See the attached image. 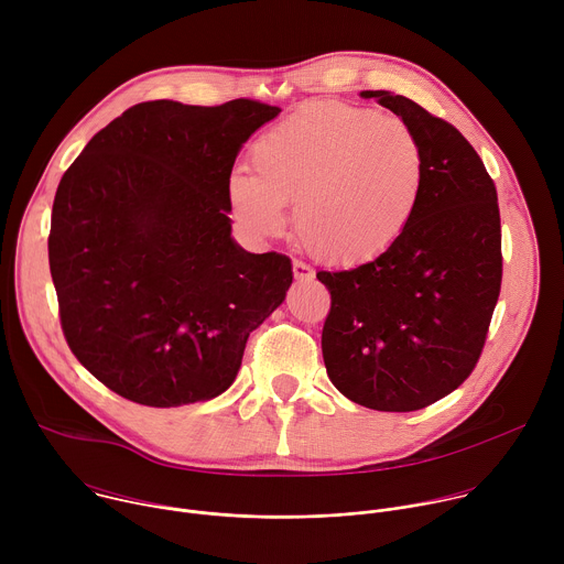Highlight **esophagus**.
I'll use <instances>...</instances> for the list:
<instances>
[{
	"mask_svg": "<svg viewBox=\"0 0 564 564\" xmlns=\"http://www.w3.org/2000/svg\"><path fill=\"white\" fill-rule=\"evenodd\" d=\"M292 270H294V279H296L299 283H303V281H312V279H314L312 268H310V265H305L303 261H294V263H292Z\"/></svg>",
	"mask_w": 564,
	"mask_h": 564,
	"instance_id": "1",
	"label": "esophagus"
}]
</instances>
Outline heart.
<instances>
[{
    "label": "heart",
    "instance_id": "b5f03b06",
    "mask_svg": "<svg viewBox=\"0 0 564 564\" xmlns=\"http://www.w3.org/2000/svg\"><path fill=\"white\" fill-rule=\"evenodd\" d=\"M254 172L229 181L234 212L252 231L276 236L285 205L303 246L337 265L377 259L404 236L426 187V153L399 116L344 102H312L268 129L252 149Z\"/></svg>",
    "mask_w": 564,
    "mask_h": 564
}]
</instances>
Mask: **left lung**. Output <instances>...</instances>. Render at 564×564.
Instances as JSON below:
<instances>
[{
  "label": "left lung",
  "instance_id": "1",
  "mask_svg": "<svg viewBox=\"0 0 564 564\" xmlns=\"http://www.w3.org/2000/svg\"><path fill=\"white\" fill-rule=\"evenodd\" d=\"M404 118L426 153L417 214L377 259L316 272L333 296L321 333L330 381L359 406L411 413L453 392L485 348L502 283L498 194L470 142L390 91H364Z\"/></svg>",
  "mask_w": 564,
  "mask_h": 564
}]
</instances>
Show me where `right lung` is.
I'll return each mask as SVG.
<instances>
[{
	"label": "right lung",
	"mask_w": 564,
	"mask_h": 564,
	"mask_svg": "<svg viewBox=\"0 0 564 564\" xmlns=\"http://www.w3.org/2000/svg\"><path fill=\"white\" fill-rule=\"evenodd\" d=\"M279 107L140 102L62 176L48 263L68 348L142 406L225 392L252 330L283 303L292 263L231 238L229 176Z\"/></svg>",
	"instance_id": "1"
}]
</instances>
